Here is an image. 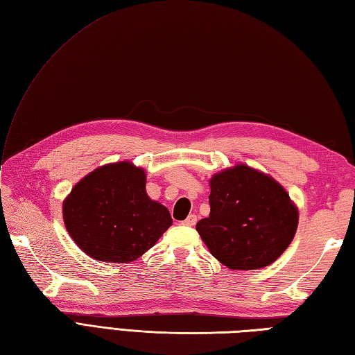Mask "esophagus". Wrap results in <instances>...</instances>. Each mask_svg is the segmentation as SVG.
<instances>
[{
    "instance_id": "1",
    "label": "esophagus",
    "mask_w": 355,
    "mask_h": 355,
    "mask_svg": "<svg viewBox=\"0 0 355 355\" xmlns=\"http://www.w3.org/2000/svg\"><path fill=\"white\" fill-rule=\"evenodd\" d=\"M196 223H197V215H194V214H191L185 221H182L184 226H194Z\"/></svg>"
}]
</instances>
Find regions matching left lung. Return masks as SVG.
Returning <instances> with one entry per match:
<instances>
[{"instance_id":"8db88e82","label":"left lung","mask_w":355,"mask_h":355,"mask_svg":"<svg viewBox=\"0 0 355 355\" xmlns=\"http://www.w3.org/2000/svg\"><path fill=\"white\" fill-rule=\"evenodd\" d=\"M209 184V217L196 229L212 256L230 270L277 261L298 227V209L284 188L244 164L217 173Z\"/></svg>"}]
</instances>
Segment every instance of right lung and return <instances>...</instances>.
<instances>
[{
	"instance_id": "1",
	"label": "right lung",
	"mask_w": 355,
	"mask_h": 355,
	"mask_svg": "<svg viewBox=\"0 0 355 355\" xmlns=\"http://www.w3.org/2000/svg\"><path fill=\"white\" fill-rule=\"evenodd\" d=\"M63 218L84 253L112 263L135 261L173 223L167 207L146 193L144 170L128 161L83 178L63 202Z\"/></svg>"
}]
</instances>
